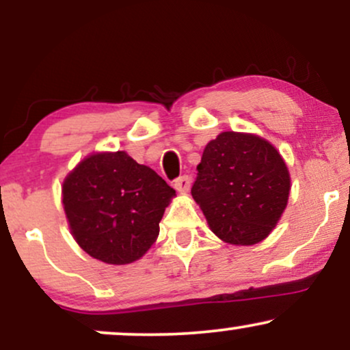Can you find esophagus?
Listing matches in <instances>:
<instances>
[{"label":"esophagus","mask_w":350,"mask_h":350,"mask_svg":"<svg viewBox=\"0 0 350 350\" xmlns=\"http://www.w3.org/2000/svg\"><path fill=\"white\" fill-rule=\"evenodd\" d=\"M189 186H191V178L189 176H180V178L174 180V189L180 192V194H186L189 191Z\"/></svg>","instance_id":"esophagus-1"}]
</instances>
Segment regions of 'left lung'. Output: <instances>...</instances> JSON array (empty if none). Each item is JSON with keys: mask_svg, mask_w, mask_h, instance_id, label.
<instances>
[{"mask_svg": "<svg viewBox=\"0 0 350 350\" xmlns=\"http://www.w3.org/2000/svg\"><path fill=\"white\" fill-rule=\"evenodd\" d=\"M198 171L191 194L220 240L255 245L271 234L286 208L291 179L270 142L222 131L207 143Z\"/></svg>", "mask_w": 350, "mask_h": 350, "instance_id": "8db88e82", "label": "left lung"}]
</instances>
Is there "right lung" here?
Instances as JSON below:
<instances>
[{"label":"right lung","instance_id":"obj_1","mask_svg":"<svg viewBox=\"0 0 350 350\" xmlns=\"http://www.w3.org/2000/svg\"><path fill=\"white\" fill-rule=\"evenodd\" d=\"M174 196L161 176L124 151L92 152L62 184L72 237L108 265L133 263L150 250Z\"/></svg>","mask_w":350,"mask_h":350}]
</instances>
